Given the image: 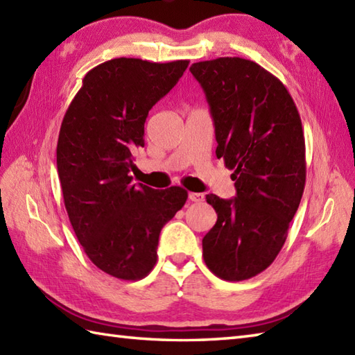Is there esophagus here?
Segmentation results:
<instances>
[{"label": "esophagus", "instance_id": "esophagus-1", "mask_svg": "<svg viewBox=\"0 0 355 355\" xmlns=\"http://www.w3.org/2000/svg\"><path fill=\"white\" fill-rule=\"evenodd\" d=\"M189 201H193V202H201V201H205V193H200V192H189Z\"/></svg>", "mask_w": 355, "mask_h": 355}]
</instances>
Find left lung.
Segmentation results:
<instances>
[{
  "label": "left lung",
  "instance_id": "1",
  "mask_svg": "<svg viewBox=\"0 0 355 355\" xmlns=\"http://www.w3.org/2000/svg\"><path fill=\"white\" fill-rule=\"evenodd\" d=\"M191 73L210 107L216 157L236 187L232 200L206 195L218 220L202 238V258L224 281H244L276 259L302 198V122L288 89L253 61L218 58Z\"/></svg>",
  "mask_w": 355,
  "mask_h": 355
}]
</instances>
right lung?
I'll use <instances>...</instances> for the list:
<instances>
[{"label":"right lung","instance_id":"obj_1","mask_svg":"<svg viewBox=\"0 0 355 355\" xmlns=\"http://www.w3.org/2000/svg\"><path fill=\"white\" fill-rule=\"evenodd\" d=\"M189 61L117 58L89 70L67 110L56 163L64 205L84 252L123 281L145 277L158 236L187 200L180 186L132 184L134 154L145 146L149 110L183 76Z\"/></svg>","mask_w":355,"mask_h":355}]
</instances>
